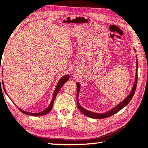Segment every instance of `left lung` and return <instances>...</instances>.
Returning a JSON list of instances; mask_svg holds the SVG:
<instances>
[{
  "label": "left lung",
  "mask_w": 148,
  "mask_h": 148,
  "mask_svg": "<svg viewBox=\"0 0 148 148\" xmlns=\"http://www.w3.org/2000/svg\"><path fill=\"white\" fill-rule=\"evenodd\" d=\"M137 69H138V60H137V69H136L135 80L134 85V86H133V88L131 92H130V94H129L128 96L123 101H122L121 103L119 104L118 105L114 107V108H112L110 111L105 113V114H97V113H94V112H92L90 111H88V110H87L83 108V107L79 105V101H78V95H79L80 85H79V83H77V105L78 108H79L80 112L85 115H86V116L98 119H105V118L109 117L112 116V115H113L114 114H116V113L118 112L119 111H120L121 109H123L124 106H126L130 102V101L132 100V97H133V96H134V95L135 94L136 88H137V78H138Z\"/></svg>",
  "instance_id": "obj_1"
}]
</instances>
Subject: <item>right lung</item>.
<instances>
[{"instance_id":"add662e5","label":"right lung","mask_w":148,"mask_h":148,"mask_svg":"<svg viewBox=\"0 0 148 148\" xmlns=\"http://www.w3.org/2000/svg\"><path fill=\"white\" fill-rule=\"evenodd\" d=\"M0 69H1V68H0ZM69 77H70V76H69V75H66V76H65L64 77H62L60 79L58 83V84H57L56 88H55V90L54 92L53 99H52V101H51V103H50V105H49V106L47 107V108H46L45 110H43V111H42L41 112H39V113H31V112H25V111L22 110V109L19 108L18 107V108L19 109V110L20 112H22L23 114H26V115H32V116H41V115H44L47 114L51 110L52 108H53V103H54V101L55 98H56V97L57 94H58V92L60 90L61 88H62V86H63V84L65 83L69 80ZM0 83H1V79H0ZM2 85H3V87H4V91H5V93H6V92H5V88H4V83H3V82H2Z\"/></svg>"}]
</instances>
